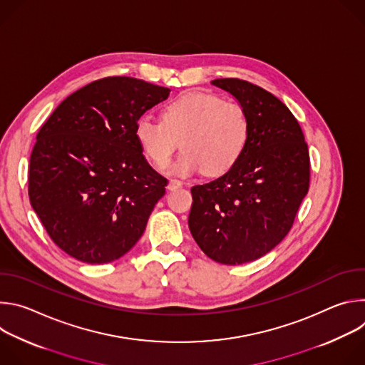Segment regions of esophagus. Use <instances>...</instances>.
<instances>
[{
  "label": "esophagus",
  "mask_w": 365,
  "mask_h": 365,
  "mask_svg": "<svg viewBox=\"0 0 365 365\" xmlns=\"http://www.w3.org/2000/svg\"><path fill=\"white\" fill-rule=\"evenodd\" d=\"M182 182L180 180H178V179H170L169 180V185H168V189L169 190H176V189H179V187H182Z\"/></svg>",
  "instance_id": "34e87169"
}]
</instances>
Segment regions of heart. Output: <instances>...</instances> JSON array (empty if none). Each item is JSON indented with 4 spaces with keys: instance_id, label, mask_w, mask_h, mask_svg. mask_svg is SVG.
Segmentation results:
<instances>
[{
    "instance_id": "heart-1",
    "label": "heart",
    "mask_w": 365,
    "mask_h": 365,
    "mask_svg": "<svg viewBox=\"0 0 365 365\" xmlns=\"http://www.w3.org/2000/svg\"><path fill=\"white\" fill-rule=\"evenodd\" d=\"M250 130L248 114L240 103L192 91L168 103L163 121L141 115L135 121L134 135L154 166H166L180 140L183 151L169 166L170 173L190 176L205 170L218 176L238 163Z\"/></svg>"
}]
</instances>
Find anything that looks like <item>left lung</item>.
Segmentation results:
<instances>
[{
    "mask_svg": "<svg viewBox=\"0 0 365 365\" xmlns=\"http://www.w3.org/2000/svg\"><path fill=\"white\" fill-rule=\"evenodd\" d=\"M211 83L238 99L251 130L231 170L190 189L189 230L207 257L235 266L263 257L289 234L309 190L310 160L302 128L279 98L237 78Z\"/></svg>",
    "mask_w": 365,
    "mask_h": 365,
    "instance_id": "left-lung-1",
    "label": "left lung"
}]
</instances>
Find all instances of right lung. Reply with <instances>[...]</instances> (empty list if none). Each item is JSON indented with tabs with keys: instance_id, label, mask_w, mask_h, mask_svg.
<instances>
[{
	"instance_id": "1",
	"label": "right lung",
	"mask_w": 365,
	"mask_h": 365,
	"mask_svg": "<svg viewBox=\"0 0 365 365\" xmlns=\"http://www.w3.org/2000/svg\"><path fill=\"white\" fill-rule=\"evenodd\" d=\"M169 93L135 78H102L62 101L37 133L30 203L51 241L79 262L128 252L166 193L168 179L147 163L134 127Z\"/></svg>"
}]
</instances>
